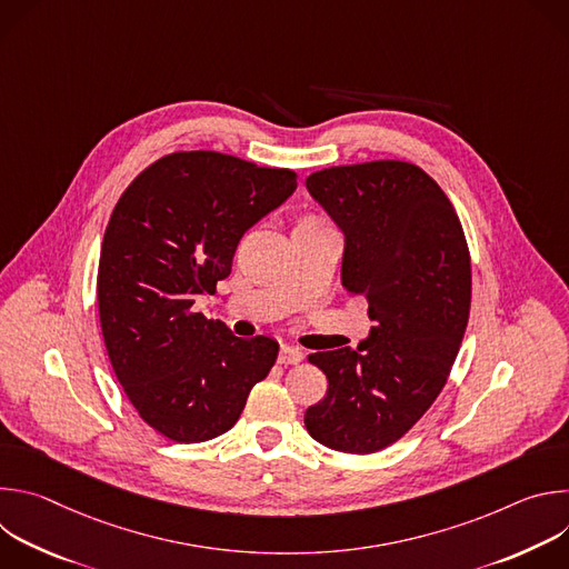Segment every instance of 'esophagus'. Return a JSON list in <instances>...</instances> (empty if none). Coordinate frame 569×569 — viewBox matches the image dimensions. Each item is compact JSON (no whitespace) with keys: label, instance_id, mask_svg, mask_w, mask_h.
Here are the masks:
<instances>
[{"label":"esophagus","instance_id":"obj_1","mask_svg":"<svg viewBox=\"0 0 569 569\" xmlns=\"http://www.w3.org/2000/svg\"><path fill=\"white\" fill-rule=\"evenodd\" d=\"M301 360H303V351H301V349L288 347V345H283V347L279 349V362H281V365H297V362H301Z\"/></svg>","mask_w":569,"mask_h":569}]
</instances>
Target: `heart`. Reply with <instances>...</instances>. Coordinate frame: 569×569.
<instances>
[{
    "mask_svg": "<svg viewBox=\"0 0 569 569\" xmlns=\"http://www.w3.org/2000/svg\"><path fill=\"white\" fill-rule=\"evenodd\" d=\"M315 224H321V222H319L317 218H310V216H308V218H301L297 227H315Z\"/></svg>",
    "mask_w": 569,
    "mask_h": 569,
    "instance_id": "1",
    "label": "heart"
}]
</instances>
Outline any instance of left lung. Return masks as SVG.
I'll return each instance as SVG.
<instances>
[{
    "mask_svg": "<svg viewBox=\"0 0 569 569\" xmlns=\"http://www.w3.org/2000/svg\"><path fill=\"white\" fill-rule=\"evenodd\" d=\"M308 193L345 233L342 286L369 301L356 347L308 356L329 389L303 415L321 446L369 455L408 432L443 389L470 310V257L441 187L408 161L312 173Z\"/></svg>",
    "mask_w": 569,
    "mask_h": 569,
    "instance_id": "8db88e82",
    "label": "left lung"
}]
</instances>
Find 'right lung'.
<instances>
[{
  "label": "right lung",
  "mask_w": 569,
  "mask_h": 569,
  "mask_svg": "<svg viewBox=\"0 0 569 569\" xmlns=\"http://www.w3.org/2000/svg\"><path fill=\"white\" fill-rule=\"evenodd\" d=\"M297 189L288 169L213 150L157 159L119 198L99 261V317L126 396L159 435H224L279 353L196 312L227 279L238 242Z\"/></svg>",
  "instance_id": "1"
}]
</instances>
